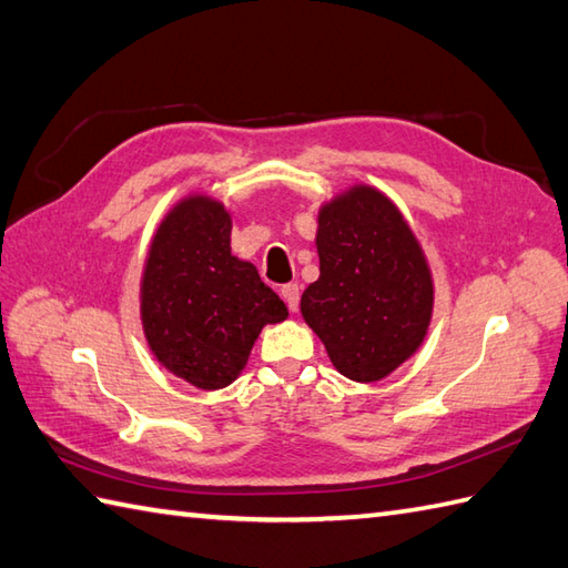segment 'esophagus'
I'll use <instances>...</instances> for the list:
<instances>
[{
  "label": "esophagus",
  "mask_w": 568,
  "mask_h": 568,
  "mask_svg": "<svg viewBox=\"0 0 568 568\" xmlns=\"http://www.w3.org/2000/svg\"><path fill=\"white\" fill-rule=\"evenodd\" d=\"M282 298L286 301L288 311H294V314H296V308H298V298H301L298 284H286V286H282Z\"/></svg>",
  "instance_id": "1"
}]
</instances>
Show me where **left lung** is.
<instances>
[{
  "instance_id": "obj_1",
  "label": "left lung",
  "mask_w": 568,
  "mask_h": 568,
  "mask_svg": "<svg viewBox=\"0 0 568 568\" xmlns=\"http://www.w3.org/2000/svg\"><path fill=\"white\" fill-rule=\"evenodd\" d=\"M316 250L321 274L301 316L343 377L385 379L422 348L434 316L422 242L389 195L353 183L321 203Z\"/></svg>"
}]
</instances>
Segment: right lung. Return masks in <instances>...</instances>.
Returning <instances> with one entry per match:
<instances>
[{"mask_svg":"<svg viewBox=\"0 0 568 568\" xmlns=\"http://www.w3.org/2000/svg\"><path fill=\"white\" fill-rule=\"evenodd\" d=\"M233 215L207 193H189L154 230L139 282L149 351L189 385L223 389L245 369L267 323L286 321L284 301L252 262L230 247Z\"/></svg>","mask_w":568,"mask_h":568,"instance_id":"add662e5","label":"right lung"}]
</instances>
